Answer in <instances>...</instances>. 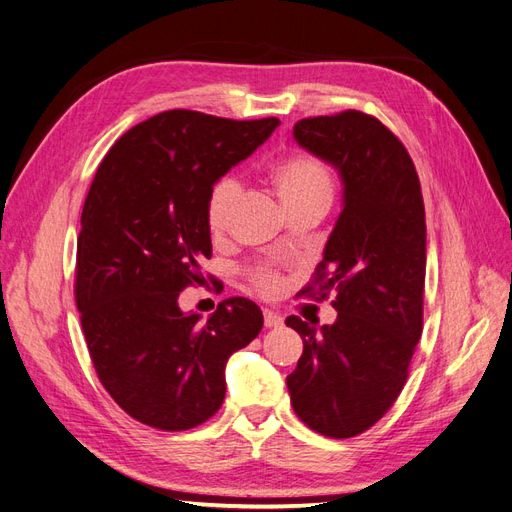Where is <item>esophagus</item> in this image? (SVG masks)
Wrapping results in <instances>:
<instances>
[{"mask_svg":"<svg viewBox=\"0 0 512 512\" xmlns=\"http://www.w3.org/2000/svg\"><path fill=\"white\" fill-rule=\"evenodd\" d=\"M263 323H266V327H278L283 325V317L274 310H263Z\"/></svg>","mask_w":512,"mask_h":512,"instance_id":"1","label":"esophagus"}]
</instances>
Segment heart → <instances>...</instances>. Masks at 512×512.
<instances>
[{
  "instance_id": "heart-1",
  "label": "heart",
  "mask_w": 512,
  "mask_h": 512,
  "mask_svg": "<svg viewBox=\"0 0 512 512\" xmlns=\"http://www.w3.org/2000/svg\"><path fill=\"white\" fill-rule=\"evenodd\" d=\"M270 187L276 193L285 210L300 206H327L334 200V178L325 163L308 153H293L274 161L268 170ZM240 197V185L234 178H221L212 185L206 202V223L212 236H221L229 219H232L234 206ZM255 287L274 295L283 287V280L270 270H257L253 274Z\"/></svg>"
}]
</instances>
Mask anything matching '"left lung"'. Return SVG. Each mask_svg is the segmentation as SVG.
Listing matches in <instances>:
<instances>
[{
	"label": "left lung",
	"mask_w": 512,
	"mask_h": 512,
	"mask_svg": "<svg viewBox=\"0 0 512 512\" xmlns=\"http://www.w3.org/2000/svg\"><path fill=\"white\" fill-rule=\"evenodd\" d=\"M293 138L342 180V212L317 268L336 291L332 325L287 317L304 353L287 376L291 406L329 438L366 432L398 398L423 329L425 210L404 144L370 114L302 119ZM306 291H312L308 287Z\"/></svg>",
	"instance_id": "8db88e82"
}]
</instances>
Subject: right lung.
Masks as SVG:
<instances>
[{"label":"right lung","mask_w":512,"mask_h":512,"mask_svg":"<svg viewBox=\"0 0 512 512\" xmlns=\"http://www.w3.org/2000/svg\"><path fill=\"white\" fill-rule=\"evenodd\" d=\"M280 125L168 110L131 127L100 163L82 206L76 306L102 385L129 417L166 432L204 423L225 400V364L263 327L227 298L204 321L178 306L212 255V185Z\"/></svg>","instance_id":"obj_1"}]
</instances>
